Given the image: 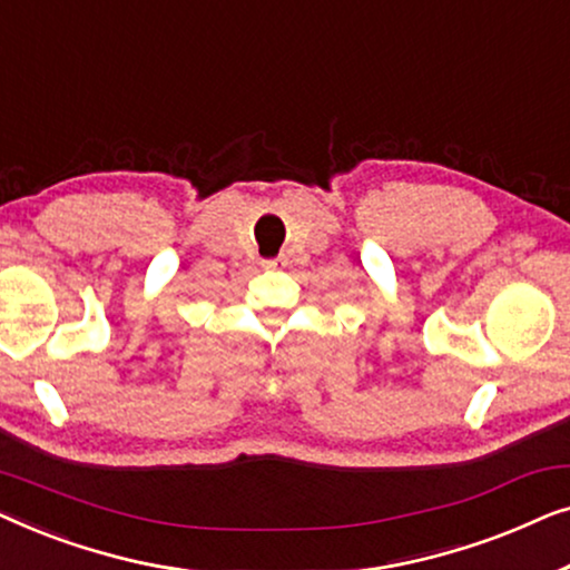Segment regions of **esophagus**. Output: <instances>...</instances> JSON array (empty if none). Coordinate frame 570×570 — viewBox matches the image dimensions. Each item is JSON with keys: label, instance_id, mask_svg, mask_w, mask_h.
<instances>
[{"label": "esophagus", "instance_id": "34e87169", "mask_svg": "<svg viewBox=\"0 0 570 570\" xmlns=\"http://www.w3.org/2000/svg\"><path fill=\"white\" fill-rule=\"evenodd\" d=\"M264 269L275 272V269H285L287 267V256H275V259H264L262 262Z\"/></svg>", "mask_w": 570, "mask_h": 570}]
</instances>
